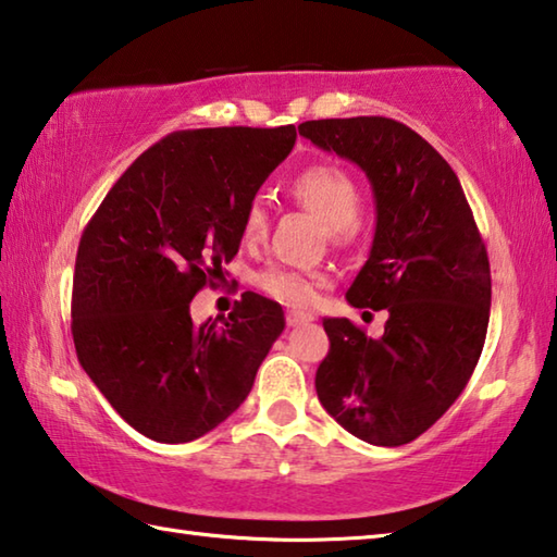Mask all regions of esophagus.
<instances>
[{"label": "esophagus", "instance_id": "1", "mask_svg": "<svg viewBox=\"0 0 557 557\" xmlns=\"http://www.w3.org/2000/svg\"><path fill=\"white\" fill-rule=\"evenodd\" d=\"M285 319H287L289 326H301V324L314 322V314L312 312H299V309H289Z\"/></svg>", "mask_w": 557, "mask_h": 557}]
</instances>
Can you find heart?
<instances>
[{
	"instance_id": "b5f03b06",
	"label": "heart",
	"mask_w": 557,
	"mask_h": 557,
	"mask_svg": "<svg viewBox=\"0 0 557 557\" xmlns=\"http://www.w3.org/2000/svg\"><path fill=\"white\" fill-rule=\"evenodd\" d=\"M289 196L301 209L312 211L326 223L334 240H348L358 231L361 211V188L346 169L336 164H312L292 178ZM243 240L258 245L268 238L270 211L268 203L256 196L243 211ZM324 277L319 272H299L282 265H270L256 275V285L268 297L292 307H307L317 299V289Z\"/></svg>"
}]
</instances>
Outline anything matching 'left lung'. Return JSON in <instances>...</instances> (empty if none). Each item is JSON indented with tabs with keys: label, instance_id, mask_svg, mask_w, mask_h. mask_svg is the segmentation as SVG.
Segmentation results:
<instances>
[{
	"label": "left lung",
	"instance_id": "1",
	"mask_svg": "<svg viewBox=\"0 0 557 557\" xmlns=\"http://www.w3.org/2000/svg\"><path fill=\"white\" fill-rule=\"evenodd\" d=\"M299 135L369 176L379 221L346 299L388 312L379 338L348 319H324L319 403L369 445H408L449 410L482 356L492 309L486 245L457 174L403 122L309 120Z\"/></svg>",
	"mask_w": 557,
	"mask_h": 557
}]
</instances>
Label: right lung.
<instances>
[{
	"label": "right lung",
	"instance_id": "add662e5",
	"mask_svg": "<svg viewBox=\"0 0 557 557\" xmlns=\"http://www.w3.org/2000/svg\"><path fill=\"white\" fill-rule=\"evenodd\" d=\"M295 139V125L172 132L132 162L81 235L75 354L149 440L178 445L221 425L285 329L282 307L256 292L201 326L188 305L238 252L245 206Z\"/></svg>",
	"mask_w": 557,
	"mask_h": 557
}]
</instances>
